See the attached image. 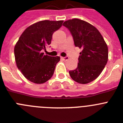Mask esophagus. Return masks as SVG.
<instances>
[{"label":"esophagus","mask_w":123,"mask_h":123,"mask_svg":"<svg viewBox=\"0 0 123 123\" xmlns=\"http://www.w3.org/2000/svg\"><path fill=\"white\" fill-rule=\"evenodd\" d=\"M61 59H62L64 60V61H67V60L69 59V57H61Z\"/></svg>","instance_id":"34e87169"}]
</instances>
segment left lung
I'll return each instance as SVG.
<instances>
[{"label":"left lung","mask_w":123,"mask_h":123,"mask_svg":"<svg viewBox=\"0 0 123 123\" xmlns=\"http://www.w3.org/2000/svg\"><path fill=\"white\" fill-rule=\"evenodd\" d=\"M75 46L82 50L77 68L69 71L71 78L79 84H87L99 76L108 60V48L102 35L94 25L79 18L65 21Z\"/></svg>","instance_id":"8db88e82"}]
</instances>
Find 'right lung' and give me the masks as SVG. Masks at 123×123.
Listing matches in <instances>:
<instances>
[{
  "instance_id": "add662e5",
  "label": "right lung",
  "mask_w": 123,
  "mask_h": 123,
  "mask_svg": "<svg viewBox=\"0 0 123 123\" xmlns=\"http://www.w3.org/2000/svg\"><path fill=\"white\" fill-rule=\"evenodd\" d=\"M63 22L45 20L33 24L25 29L15 44L16 65L29 81L42 84L52 77L60 57L44 55L42 50L50 44L53 33Z\"/></svg>"
}]
</instances>
